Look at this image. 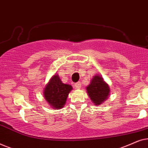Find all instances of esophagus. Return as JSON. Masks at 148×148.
<instances>
[{
	"label": "esophagus",
	"instance_id": "1",
	"mask_svg": "<svg viewBox=\"0 0 148 148\" xmlns=\"http://www.w3.org/2000/svg\"><path fill=\"white\" fill-rule=\"evenodd\" d=\"M75 88L77 89H80L82 88V84H81V82H77L75 84Z\"/></svg>",
	"mask_w": 148,
	"mask_h": 148
}]
</instances>
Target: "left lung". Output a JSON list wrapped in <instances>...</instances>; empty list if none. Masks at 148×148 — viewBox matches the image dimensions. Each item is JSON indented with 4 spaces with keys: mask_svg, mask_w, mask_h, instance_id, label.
I'll use <instances>...</instances> for the list:
<instances>
[{
    "mask_svg": "<svg viewBox=\"0 0 148 148\" xmlns=\"http://www.w3.org/2000/svg\"><path fill=\"white\" fill-rule=\"evenodd\" d=\"M86 90L91 100L96 105L102 104L108 98L110 93L108 85L98 75L94 77Z\"/></svg>",
    "mask_w": 148,
    "mask_h": 148,
    "instance_id": "8db88e82",
    "label": "left lung"
}]
</instances>
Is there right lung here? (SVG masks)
Listing matches in <instances>:
<instances>
[{
	"label": "right lung",
	"instance_id": "1",
	"mask_svg": "<svg viewBox=\"0 0 148 148\" xmlns=\"http://www.w3.org/2000/svg\"><path fill=\"white\" fill-rule=\"evenodd\" d=\"M72 89L71 86L63 84L58 75H54L44 89V98L52 108L60 109L65 104L66 98Z\"/></svg>",
	"mask_w": 148,
	"mask_h": 148
}]
</instances>
